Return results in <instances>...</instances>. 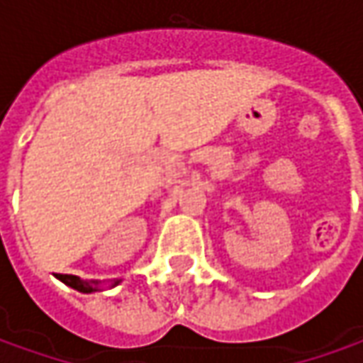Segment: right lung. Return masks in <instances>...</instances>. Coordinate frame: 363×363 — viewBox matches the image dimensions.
<instances>
[{"mask_svg": "<svg viewBox=\"0 0 363 363\" xmlns=\"http://www.w3.org/2000/svg\"><path fill=\"white\" fill-rule=\"evenodd\" d=\"M58 279H60L62 283H66L68 286L80 291V293H91V291H96V289H99L96 285H91V283H86V281H80L74 274H58Z\"/></svg>", "mask_w": 363, "mask_h": 363, "instance_id": "obj_1", "label": "right lung"}]
</instances>
